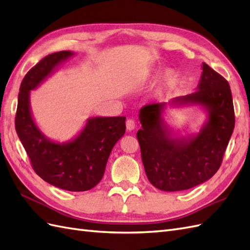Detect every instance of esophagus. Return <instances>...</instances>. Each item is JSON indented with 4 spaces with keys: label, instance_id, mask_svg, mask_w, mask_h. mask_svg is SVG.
Returning a JSON list of instances; mask_svg holds the SVG:
<instances>
[{
    "label": "esophagus",
    "instance_id": "34e87169",
    "mask_svg": "<svg viewBox=\"0 0 250 250\" xmlns=\"http://www.w3.org/2000/svg\"><path fill=\"white\" fill-rule=\"evenodd\" d=\"M125 125H126V130L129 132H131V131L135 129V123H134V121L131 120V119H127Z\"/></svg>",
    "mask_w": 250,
    "mask_h": 250
}]
</instances>
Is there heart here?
Returning <instances> with one entry per match:
<instances>
[{"mask_svg": "<svg viewBox=\"0 0 250 250\" xmlns=\"http://www.w3.org/2000/svg\"><path fill=\"white\" fill-rule=\"evenodd\" d=\"M161 73V70H156L155 74L158 75ZM181 81V76L180 73L177 72L175 68H167L165 72L162 74L161 78L157 81V85L155 88V94L157 96H167L171 94L173 91H175L176 87L180 84Z\"/></svg>", "mask_w": 250, "mask_h": 250, "instance_id": "b5f03b06", "label": "heart"}]
</instances>
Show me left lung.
Here are the masks:
<instances>
[{
  "mask_svg": "<svg viewBox=\"0 0 250 250\" xmlns=\"http://www.w3.org/2000/svg\"><path fill=\"white\" fill-rule=\"evenodd\" d=\"M196 91L169 104L140 108L137 139L146 177L163 191H182L207 182L219 170L234 129V110L228 81L206 63ZM197 105L207 114L200 132L177 137L164 120L167 106Z\"/></svg>",
  "mask_w": 250,
  "mask_h": 250,
  "instance_id": "8db88e82",
  "label": "left lung"
}]
</instances>
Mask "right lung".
I'll list each match as a JSON object with an SVG mask.
<instances>
[{
	"instance_id": "obj_1",
	"label": "right lung",
	"mask_w": 250,
	"mask_h": 250,
	"mask_svg": "<svg viewBox=\"0 0 250 250\" xmlns=\"http://www.w3.org/2000/svg\"><path fill=\"white\" fill-rule=\"evenodd\" d=\"M74 55L69 50L50 54L24 77L18 96L16 130L35 172L43 181L79 192L94 188L101 181L114 146L125 133V117H89L83 129L65 143L44 135L31 112L30 91Z\"/></svg>"
}]
</instances>
